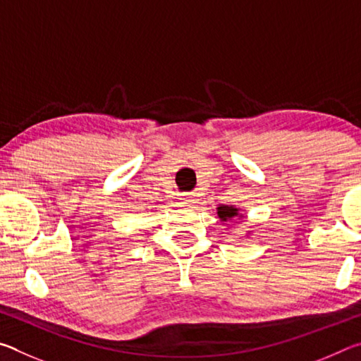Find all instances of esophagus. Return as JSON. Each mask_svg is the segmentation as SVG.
Returning a JSON list of instances; mask_svg holds the SVG:
<instances>
[{
	"mask_svg": "<svg viewBox=\"0 0 361 361\" xmlns=\"http://www.w3.org/2000/svg\"><path fill=\"white\" fill-rule=\"evenodd\" d=\"M183 200V207H191V205H194V204H197V195H195V194H188L186 195V197H183L181 199Z\"/></svg>",
	"mask_w": 361,
	"mask_h": 361,
	"instance_id": "34e87169",
	"label": "esophagus"
}]
</instances>
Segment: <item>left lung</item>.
I'll return each instance as SVG.
<instances>
[{
  "mask_svg": "<svg viewBox=\"0 0 361 361\" xmlns=\"http://www.w3.org/2000/svg\"><path fill=\"white\" fill-rule=\"evenodd\" d=\"M216 215L219 218V221H221L223 224L231 223L232 219L243 218V213L240 210V207H235V205H218L216 207ZM247 234H252V231H248Z\"/></svg>",
  "mask_w": 361,
  "mask_h": 361,
  "instance_id": "left-lung-1",
  "label": "left lung"
}]
</instances>
